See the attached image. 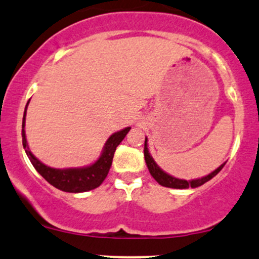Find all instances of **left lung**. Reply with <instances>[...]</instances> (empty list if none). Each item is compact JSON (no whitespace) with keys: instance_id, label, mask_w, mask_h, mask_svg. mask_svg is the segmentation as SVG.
<instances>
[{"instance_id":"obj_1","label":"left lung","mask_w":259,"mask_h":259,"mask_svg":"<svg viewBox=\"0 0 259 259\" xmlns=\"http://www.w3.org/2000/svg\"><path fill=\"white\" fill-rule=\"evenodd\" d=\"M144 159L150 175L154 177V180H155L159 185L164 186V187H168V188H180V190H182V188H188V187L196 188V187H199V186L204 185L205 182L209 181V180H211L214 176H217L218 174H219V171L224 167V165H225V162H224V164L220 165L219 167L215 168L213 172H210L207 176L202 177V179L190 180V181H187V180L176 179V177L168 175V174L165 172V171H162L161 168L156 165V162L154 161L153 156L150 155L149 150H148L147 137H145V141H144Z\"/></svg>"}]
</instances>
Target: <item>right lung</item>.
I'll return each mask as SVG.
<instances>
[{"instance_id":"add662e5","label":"right lung","mask_w":259,"mask_h":259,"mask_svg":"<svg viewBox=\"0 0 259 259\" xmlns=\"http://www.w3.org/2000/svg\"><path fill=\"white\" fill-rule=\"evenodd\" d=\"M29 101L27 103L24 110V116H23V123H22V139H23V147H24L25 153H27L29 160L31 161L33 166L35 167L37 172L41 175L49 184L54 186V187L59 188L63 192L69 193H79L87 192V191L94 190L103 184L104 180L106 179L107 174H109L110 167L112 164V158L117 145L123 141L126 135L128 133L131 127L118 131L110 136L107 139L104 149L101 152L100 158L98 159L94 164L89 165L85 167H73V168H54L48 166V165L42 164L39 159H36L33 155V153L29 150L27 138H25V115H27V107Z\"/></svg>"}]
</instances>
